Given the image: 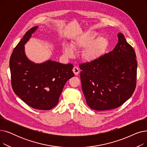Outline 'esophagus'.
<instances>
[{
    "instance_id": "1",
    "label": "esophagus",
    "mask_w": 147,
    "mask_h": 147,
    "mask_svg": "<svg viewBox=\"0 0 147 147\" xmlns=\"http://www.w3.org/2000/svg\"><path fill=\"white\" fill-rule=\"evenodd\" d=\"M73 73L75 75H78L79 74L80 70H79V69L78 67H74L73 68Z\"/></svg>"
}]
</instances>
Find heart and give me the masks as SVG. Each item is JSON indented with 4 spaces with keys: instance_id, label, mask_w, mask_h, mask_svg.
Listing matches in <instances>:
<instances>
[{
    "instance_id": "b5f03b06",
    "label": "heart",
    "mask_w": 147,
    "mask_h": 147,
    "mask_svg": "<svg viewBox=\"0 0 147 147\" xmlns=\"http://www.w3.org/2000/svg\"><path fill=\"white\" fill-rule=\"evenodd\" d=\"M98 33L94 31H88L76 37L71 43L63 46V52L67 58H72L74 55V51L84 50L82 57L87 62H93L101 56L105 50L108 42L104 37L96 39Z\"/></svg>"
}]
</instances>
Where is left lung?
Instances as JSON below:
<instances>
[{"mask_svg": "<svg viewBox=\"0 0 147 147\" xmlns=\"http://www.w3.org/2000/svg\"><path fill=\"white\" fill-rule=\"evenodd\" d=\"M110 52L79 65L82 88L88 105L104 111L120 107L132 95L136 88V54L124 35Z\"/></svg>", "mask_w": 147, "mask_h": 147, "instance_id": "1", "label": "left lung"}]
</instances>
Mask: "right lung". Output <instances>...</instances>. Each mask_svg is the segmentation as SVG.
Instances as JSON below:
<instances>
[{
	"instance_id": "1",
	"label": "right lung",
	"mask_w": 147,
	"mask_h": 147,
	"mask_svg": "<svg viewBox=\"0 0 147 147\" xmlns=\"http://www.w3.org/2000/svg\"><path fill=\"white\" fill-rule=\"evenodd\" d=\"M37 28L27 32L13 51L9 61L11 83L15 94L27 105L49 110L57 105L65 83L74 77L73 65L51 59L37 64L27 58L24 45Z\"/></svg>"
}]
</instances>
